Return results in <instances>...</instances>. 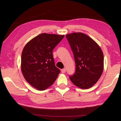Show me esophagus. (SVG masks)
<instances>
[{
	"label": "esophagus",
	"mask_w": 121,
	"mask_h": 121,
	"mask_svg": "<svg viewBox=\"0 0 121 121\" xmlns=\"http://www.w3.org/2000/svg\"><path fill=\"white\" fill-rule=\"evenodd\" d=\"M61 72H62V73H65V72H66V69H61Z\"/></svg>",
	"instance_id": "1"
}]
</instances>
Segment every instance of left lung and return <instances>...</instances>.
I'll return each instance as SVG.
<instances>
[{
    "instance_id": "left-lung-1",
    "label": "left lung",
    "mask_w": 121,
    "mask_h": 121,
    "mask_svg": "<svg viewBox=\"0 0 121 121\" xmlns=\"http://www.w3.org/2000/svg\"><path fill=\"white\" fill-rule=\"evenodd\" d=\"M72 50L76 71L69 78L81 89H87L97 82L104 70V54L101 48L92 39L81 32L67 35Z\"/></svg>"
}]
</instances>
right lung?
Segmentation results:
<instances>
[{
  "instance_id": "obj_1",
  "label": "right lung",
  "mask_w": 121,
  "mask_h": 121,
  "mask_svg": "<svg viewBox=\"0 0 121 121\" xmlns=\"http://www.w3.org/2000/svg\"><path fill=\"white\" fill-rule=\"evenodd\" d=\"M64 35L43 33L32 39L23 49L21 70L26 80L38 90L52 85L60 73L52 51Z\"/></svg>"
}]
</instances>
